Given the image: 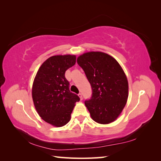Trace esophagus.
I'll list each match as a JSON object with an SVG mask.
<instances>
[{
    "label": "esophagus",
    "mask_w": 161,
    "mask_h": 161,
    "mask_svg": "<svg viewBox=\"0 0 161 161\" xmlns=\"http://www.w3.org/2000/svg\"><path fill=\"white\" fill-rule=\"evenodd\" d=\"M78 95H79V97H80V100H82V94H81V93H79V94Z\"/></svg>",
    "instance_id": "34e87169"
}]
</instances>
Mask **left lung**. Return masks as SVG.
<instances>
[{
    "label": "left lung",
    "instance_id": "left-lung-1",
    "mask_svg": "<svg viewBox=\"0 0 161 161\" xmlns=\"http://www.w3.org/2000/svg\"><path fill=\"white\" fill-rule=\"evenodd\" d=\"M92 87L85 101L92 120L100 124L114 122L122 112L128 98V81L114 58L102 52H88L77 58Z\"/></svg>",
    "mask_w": 161,
    "mask_h": 161
}]
</instances>
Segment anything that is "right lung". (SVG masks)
<instances>
[{
  "label": "right lung",
  "instance_id": "1",
  "mask_svg": "<svg viewBox=\"0 0 161 161\" xmlns=\"http://www.w3.org/2000/svg\"><path fill=\"white\" fill-rule=\"evenodd\" d=\"M76 56L56 55L43 62L32 86L34 107L41 118L54 126L62 127L70 120L79 96L69 90L65 72L76 63Z\"/></svg>",
  "mask_w": 161,
  "mask_h": 161
}]
</instances>
